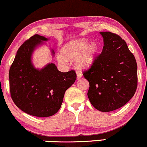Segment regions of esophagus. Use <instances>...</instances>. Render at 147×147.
Returning <instances> with one entry per match:
<instances>
[{"instance_id":"34e87169","label":"esophagus","mask_w":147,"mask_h":147,"mask_svg":"<svg viewBox=\"0 0 147 147\" xmlns=\"http://www.w3.org/2000/svg\"><path fill=\"white\" fill-rule=\"evenodd\" d=\"M77 79H80L82 77V74L80 72H77Z\"/></svg>"}]
</instances>
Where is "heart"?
Returning a JSON list of instances; mask_svg holds the SVG:
<instances>
[{"mask_svg":"<svg viewBox=\"0 0 147 147\" xmlns=\"http://www.w3.org/2000/svg\"><path fill=\"white\" fill-rule=\"evenodd\" d=\"M98 45L94 42L80 38L69 41L62 47V52L57 54V60L61 63H67L68 59H75V65L80 69H86L96 60Z\"/></svg>","mask_w":147,"mask_h":147,"instance_id":"1","label":"heart"}]
</instances>
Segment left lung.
<instances>
[{
  "mask_svg": "<svg viewBox=\"0 0 147 147\" xmlns=\"http://www.w3.org/2000/svg\"><path fill=\"white\" fill-rule=\"evenodd\" d=\"M104 46L101 54L83 75L89 82L88 97L100 112L123 107L138 86V65L125 40L111 32H100Z\"/></svg>",
  "mask_w": 147,
  "mask_h": 147,
  "instance_id": "8db88e82",
  "label": "left lung"
}]
</instances>
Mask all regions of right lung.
Masks as SVG:
<instances>
[{
  "label": "right lung",
  "mask_w": 147,
  "mask_h": 147,
  "mask_svg": "<svg viewBox=\"0 0 147 147\" xmlns=\"http://www.w3.org/2000/svg\"><path fill=\"white\" fill-rule=\"evenodd\" d=\"M49 39L34 35L19 48L9 72V90L14 104L30 115L47 117L61 108L66 90L76 80L74 70L60 72L54 63L36 68L32 56ZM51 52L54 56V50Z\"/></svg>",
  "instance_id": "right-lung-1"
}]
</instances>
